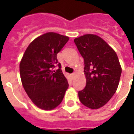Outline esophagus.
Segmentation results:
<instances>
[{"instance_id": "esophagus-1", "label": "esophagus", "mask_w": 134, "mask_h": 134, "mask_svg": "<svg viewBox=\"0 0 134 134\" xmlns=\"http://www.w3.org/2000/svg\"><path fill=\"white\" fill-rule=\"evenodd\" d=\"M75 75H76V73H75V72H73L72 74H71V77H72V78H74V77L75 76Z\"/></svg>"}]
</instances>
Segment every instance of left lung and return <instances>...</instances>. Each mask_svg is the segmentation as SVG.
I'll list each match as a JSON object with an SVG mask.
<instances>
[{
  "mask_svg": "<svg viewBox=\"0 0 134 134\" xmlns=\"http://www.w3.org/2000/svg\"><path fill=\"white\" fill-rule=\"evenodd\" d=\"M84 59L86 85L78 92L82 103L98 109L110 100L118 88L121 67L115 51L98 36L85 34L75 38Z\"/></svg>",
  "mask_w": 134,
  "mask_h": 134,
  "instance_id": "8db88e82",
  "label": "left lung"
}]
</instances>
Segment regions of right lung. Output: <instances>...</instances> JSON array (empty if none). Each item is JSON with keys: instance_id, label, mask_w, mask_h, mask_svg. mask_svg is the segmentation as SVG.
<instances>
[{"instance_id": "right-lung-1", "label": "right lung", "mask_w": 134, "mask_h": 134, "mask_svg": "<svg viewBox=\"0 0 134 134\" xmlns=\"http://www.w3.org/2000/svg\"><path fill=\"white\" fill-rule=\"evenodd\" d=\"M68 36L49 32L35 38L27 47L20 63L23 87L34 103L43 110H52L61 103L69 84L57 55ZM57 65L59 68L53 69Z\"/></svg>"}]
</instances>
